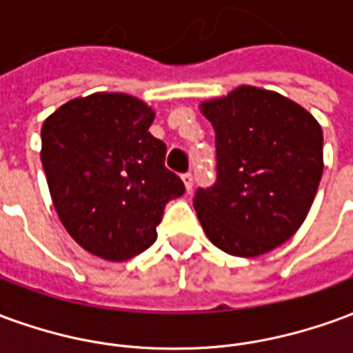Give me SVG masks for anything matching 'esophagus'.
I'll list each match as a JSON object with an SVG mask.
<instances>
[{
  "instance_id": "1",
  "label": "esophagus",
  "mask_w": 353,
  "mask_h": 353,
  "mask_svg": "<svg viewBox=\"0 0 353 353\" xmlns=\"http://www.w3.org/2000/svg\"><path fill=\"white\" fill-rule=\"evenodd\" d=\"M181 179H183L185 189H187V191H191V189H192V174H191V172L183 174V176H181Z\"/></svg>"
}]
</instances>
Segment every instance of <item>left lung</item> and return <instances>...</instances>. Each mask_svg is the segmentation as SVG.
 <instances>
[{
    "label": "left lung",
    "mask_w": 353,
    "mask_h": 353,
    "mask_svg": "<svg viewBox=\"0 0 353 353\" xmlns=\"http://www.w3.org/2000/svg\"><path fill=\"white\" fill-rule=\"evenodd\" d=\"M215 130L217 181L192 200L210 242L236 257L270 252L301 229L323 174V132L303 105L242 87L200 103Z\"/></svg>",
    "instance_id": "left-lung-1"
}]
</instances>
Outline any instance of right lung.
I'll return each mask as SVG.
<instances>
[{
    "instance_id": "add662e5",
    "label": "right lung",
    "mask_w": 353,
    "mask_h": 353,
    "mask_svg": "<svg viewBox=\"0 0 353 353\" xmlns=\"http://www.w3.org/2000/svg\"><path fill=\"white\" fill-rule=\"evenodd\" d=\"M154 109L136 96L94 92L45 119L41 162L60 221L77 244L105 261H128L157 240L172 199L185 192L151 136Z\"/></svg>"
}]
</instances>
